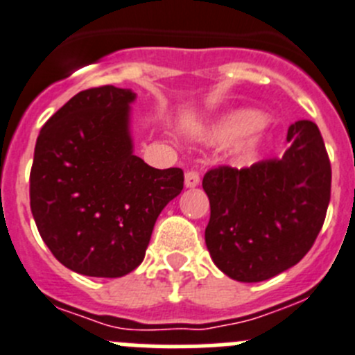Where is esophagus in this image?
Masks as SVG:
<instances>
[{
	"instance_id": "obj_1",
	"label": "esophagus",
	"mask_w": 355,
	"mask_h": 355,
	"mask_svg": "<svg viewBox=\"0 0 355 355\" xmlns=\"http://www.w3.org/2000/svg\"><path fill=\"white\" fill-rule=\"evenodd\" d=\"M201 182V177L198 171L191 170L185 173V187H196V185H200Z\"/></svg>"
}]
</instances>
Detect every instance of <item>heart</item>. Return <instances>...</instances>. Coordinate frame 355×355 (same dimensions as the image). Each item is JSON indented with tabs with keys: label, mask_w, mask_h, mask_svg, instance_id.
Returning <instances> with one entry per match:
<instances>
[{
	"label": "heart",
	"mask_w": 355,
	"mask_h": 355,
	"mask_svg": "<svg viewBox=\"0 0 355 355\" xmlns=\"http://www.w3.org/2000/svg\"><path fill=\"white\" fill-rule=\"evenodd\" d=\"M263 115L256 110L233 112V114L226 115V117L220 119V121L217 122V125H215L214 131H211V140L220 141V144L238 140V138L245 137V135H250V132H254L256 129H259L261 125H263ZM256 138L245 141V144L241 145V154H243L245 157H248V155L256 150Z\"/></svg>",
	"instance_id": "heart-1"
}]
</instances>
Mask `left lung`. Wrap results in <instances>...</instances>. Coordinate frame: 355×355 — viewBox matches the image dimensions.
I'll return each mask as SVG.
<instances>
[{
  "instance_id": "1",
  "label": "left lung",
  "mask_w": 355,
  "mask_h": 355,
  "mask_svg": "<svg viewBox=\"0 0 355 355\" xmlns=\"http://www.w3.org/2000/svg\"><path fill=\"white\" fill-rule=\"evenodd\" d=\"M280 159L248 168L217 166L203 177L210 200L205 230L218 270L238 282H263L300 263L315 243L331 200V162L312 121L287 131Z\"/></svg>"
}]
</instances>
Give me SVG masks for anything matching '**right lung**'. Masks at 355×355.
I'll return each mask as SVG.
<instances>
[{"mask_svg": "<svg viewBox=\"0 0 355 355\" xmlns=\"http://www.w3.org/2000/svg\"><path fill=\"white\" fill-rule=\"evenodd\" d=\"M114 85L73 96L42 128L29 175L40 236L55 259L87 277L140 266L159 214L184 189L180 168L157 170L132 154L129 103Z\"/></svg>", "mask_w": 355, "mask_h": 355, "instance_id": "right-lung-1", "label": "right lung"}]
</instances>
